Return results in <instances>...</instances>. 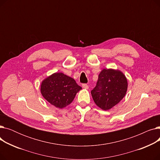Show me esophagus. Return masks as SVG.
<instances>
[{"label": "esophagus", "instance_id": "obj_1", "mask_svg": "<svg viewBox=\"0 0 160 160\" xmlns=\"http://www.w3.org/2000/svg\"><path fill=\"white\" fill-rule=\"evenodd\" d=\"M82 88H83L86 89H88L89 88L88 85V84H86V83H83V84L82 85Z\"/></svg>", "mask_w": 160, "mask_h": 160}]
</instances>
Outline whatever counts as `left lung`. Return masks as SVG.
Here are the masks:
<instances>
[{"label":"left lung","instance_id":"8db88e82","mask_svg":"<svg viewBox=\"0 0 160 160\" xmlns=\"http://www.w3.org/2000/svg\"><path fill=\"white\" fill-rule=\"evenodd\" d=\"M127 89V79L121 71L104 69L100 72L97 86L91 93L97 106L103 110H109L120 102Z\"/></svg>","mask_w":160,"mask_h":160}]
</instances>
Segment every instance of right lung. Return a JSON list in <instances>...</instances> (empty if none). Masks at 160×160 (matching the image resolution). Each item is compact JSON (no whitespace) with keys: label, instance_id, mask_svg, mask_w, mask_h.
<instances>
[{"label":"right lung","instance_id":"obj_1","mask_svg":"<svg viewBox=\"0 0 160 160\" xmlns=\"http://www.w3.org/2000/svg\"><path fill=\"white\" fill-rule=\"evenodd\" d=\"M82 89L76 81L62 72H55L41 82V93L50 104L62 109L69 105Z\"/></svg>","mask_w":160,"mask_h":160}]
</instances>
